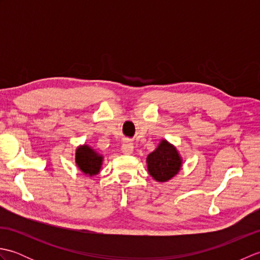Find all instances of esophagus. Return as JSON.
I'll return each instance as SVG.
<instances>
[{
	"mask_svg": "<svg viewBox=\"0 0 260 260\" xmlns=\"http://www.w3.org/2000/svg\"><path fill=\"white\" fill-rule=\"evenodd\" d=\"M121 151H123L124 154H132L134 151V145L133 143H131L129 141H126L123 143L121 145Z\"/></svg>",
	"mask_w": 260,
	"mask_h": 260,
	"instance_id": "esophagus-1",
	"label": "esophagus"
}]
</instances>
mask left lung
Masks as SVG:
<instances>
[{"mask_svg":"<svg viewBox=\"0 0 260 260\" xmlns=\"http://www.w3.org/2000/svg\"><path fill=\"white\" fill-rule=\"evenodd\" d=\"M146 162L148 173L158 182H167L172 179L182 167L178 150L165 140L159 143L155 151L148 154Z\"/></svg>","mask_w":260,"mask_h":260,"instance_id":"1","label":"left lung"}]
</instances>
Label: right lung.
I'll return each mask as SVG.
<instances>
[{
	"mask_svg": "<svg viewBox=\"0 0 260 260\" xmlns=\"http://www.w3.org/2000/svg\"><path fill=\"white\" fill-rule=\"evenodd\" d=\"M76 163L85 174L92 176L101 171L103 156L88 145H82L76 151Z\"/></svg>",
	"mask_w": 260,
	"mask_h": 260,
	"instance_id": "1",
	"label": "right lung"
}]
</instances>
